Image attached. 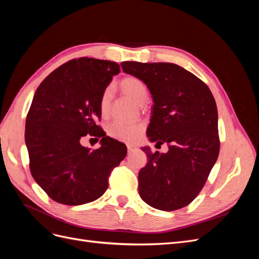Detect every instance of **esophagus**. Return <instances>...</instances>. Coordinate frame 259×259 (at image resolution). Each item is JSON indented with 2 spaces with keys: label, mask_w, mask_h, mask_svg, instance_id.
<instances>
[{
  "label": "esophagus",
  "mask_w": 259,
  "mask_h": 259,
  "mask_svg": "<svg viewBox=\"0 0 259 259\" xmlns=\"http://www.w3.org/2000/svg\"><path fill=\"white\" fill-rule=\"evenodd\" d=\"M137 149V147H135V146H133V145H127V151H128V153H132V152H134L135 150Z\"/></svg>",
  "instance_id": "obj_1"
}]
</instances>
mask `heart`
<instances>
[{"mask_svg":"<svg viewBox=\"0 0 259 259\" xmlns=\"http://www.w3.org/2000/svg\"><path fill=\"white\" fill-rule=\"evenodd\" d=\"M122 92L131 97L138 105H144L148 100V90L142 80L136 76H125L120 82ZM111 104V90L106 89L100 96L99 107L103 115H107L110 110ZM108 135L124 143H133L139 138L144 132L143 123L125 124L121 122H113L107 127Z\"/></svg>","mask_w":259,"mask_h":259,"instance_id":"heart-1","label":"heart"}]
</instances>
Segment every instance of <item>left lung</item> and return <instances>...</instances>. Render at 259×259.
Returning <instances> with one entry per match:
<instances>
[{"label":"left lung","instance_id":"left-lung-1","mask_svg":"<svg viewBox=\"0 0 259 259\" xmlns=\"http://www.w3.org/2000/svg\"><path fill=\"white\" fill-rule=\"evenodd\" d=\"M142 80L154 105L147 136L168 151L151 152L138 174L140 198L161 210L183 208L204 187L219 154L218 116L213 94L198 76L170 62H121Z\"/></svg>","mask_w":259,"mask_h":259}]
</instances>
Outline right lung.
<instances>
[{
	"label": "right lung",
	"mask_w": 259,
	"mask_h": 259,
	"mask_svg": "<svg viewBox=\"0 0 259 259\" xmlns=\"http://www.w3.org/2000/svg\"><path fill=\"white\" fill-rule=\"evenodd\" d=\"M120 71L114 61L81 57L54 70L35 91L26 119L29 167L54 201L81 205L97 200L126 156V147L97 124L101 94ZM88 134L102 138L100 148L80 145Z\"/></svg>",
	"instance_id": "obj_1"
}]
</instances>
